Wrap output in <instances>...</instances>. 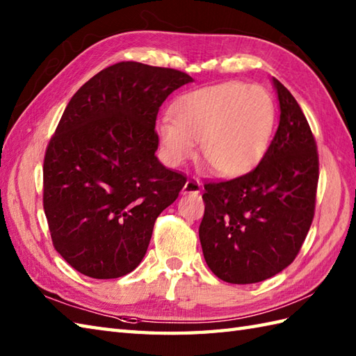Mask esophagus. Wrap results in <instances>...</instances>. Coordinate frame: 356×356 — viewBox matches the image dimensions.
I'll return each mask as SVG.
<instances>
[{
  "label": "esophagus",
  "instance_id": "1",
  "mask_svg": "<svg viewBox=\"0 0 356 356\" xmlns=\"http://www.w3.org/2000/svg\"><path fill=\"white\" fill-rule=\"evenodd\" d=\"M200 191H202V184L199 182L197 179H194V177L186 180V184H185L184 190H182L184 194H199Z\"/></svg>",
  "mask_w": 356,
  "mask_h": 356
}]
</instances>
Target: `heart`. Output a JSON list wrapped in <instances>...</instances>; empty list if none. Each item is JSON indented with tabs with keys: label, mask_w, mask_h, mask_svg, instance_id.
<instances>
[{
	"label": "heart",
	"mask_w": 356,
	"mask_h": 356,
	"mask_svg": "<svg viewBox=\"0 0 356 356\" xmlns=\"http://www.w3.org/2000/svg\"><path fill=\"white\" fill-rule=\"evenodd\" d=\"M157 122L165 162L180 166L195 153L218 177H238L261 161L275 122V105L260 86L229 81L190 90Z\"/></svg>",
	"instance_id": "b5f03b06"
}]
</instances>
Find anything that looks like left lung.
<instances>
[{
    "label": "left lung",
    "instance_id": "obj_1",
    "mask_svg": "<svg viewBox=\"0 0 356 356\" xmlns=\"http://www.w3.org/2000/svg\"><path fill=\"white\" fill-rule=\"evenodd\" d=\"M280 124L251 172L205 184L199 237L203 257L226 283L274 277L295 260L311 228L318 185V153L307 119L282 82L272 78Z\"/></svg>",
    "mask_w": 356,
    "mask_h": 356
}]
</instances>
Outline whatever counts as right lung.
<instances>
[{
    "instance_id": "1",
    "label": "right lung",
    "mask_w": 356,
    "mask_h": 356,
    "mask_svg": "<svg viewBox=\"0 0 356 356\" xmlns=\"http://www.w3.org/2000/svg\"><path fill=\"white\" fill-rule=\"evenodd\" d=\"M190 74L118 63L67 105L44 157V213L51 241L81 274H130L145 255L154 222L177 199L184 174L159 162L156 118Z\"/></svg>"
}]
</instances>
